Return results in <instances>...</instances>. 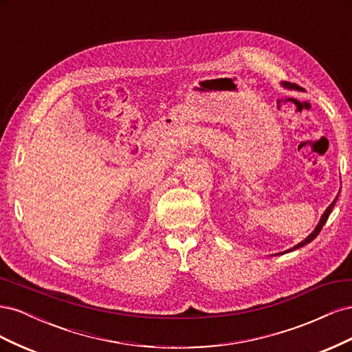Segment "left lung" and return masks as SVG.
Wrapping results in <instances>:
<instances>
[{"instance_id": "left-lung-1", "label": "left lung", "mask_w": 352, "mask_h": 352, "mask_svg": "<svg viewBox=\"0 0 352 352\" xmlns=\"http://www.w3.org/2000/svg\"><path fill=\"white\" fill-rule=\"evenodd\" d=\"M291 88V87H289ZM336 199H338V197L333 199V202L332 204H330L327 208H326V211L323 212V216H322V219H320V221H318V225H317V228L314 229V232L311 233V235H308L302 242H300L298 245H295L294 248H291V250H287V251H285V252H289V251H294V250H298V248H301V247H304V245H307V243H310L314 238H317V235L318 233H320V230L323 229V226H324V223L327 221V219H329V214H330V211H332V208H333V206H335V202H336Z\"/></svg>"}]
</instances>
